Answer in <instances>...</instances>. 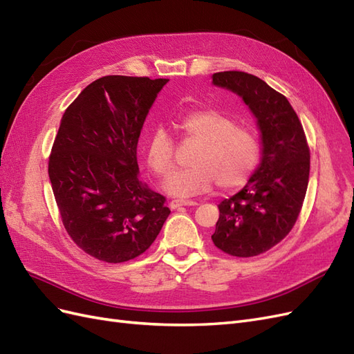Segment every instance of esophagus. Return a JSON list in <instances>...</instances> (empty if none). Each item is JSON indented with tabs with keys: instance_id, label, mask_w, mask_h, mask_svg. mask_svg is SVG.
Masks as SVG:
<instances>
[{
	"instance_id": "1",
	"label": "esophagus",
	"mask_w": 354,
	"mask_h": 354,
	"mask_svg": "<svg viewBox=\"0 0 354 354\" xmlns=\"http://www.w3.org/2000/svg\"><path fill=\"white\" fill-rule=\"evenodd\" d=\"M198 205V202L195 201H181V199H174L169 202V208L171 209H177L180 207H195Z\"/></svg>"
}]
</instances>
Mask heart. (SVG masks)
Returning <instances> with one entry per match:
<instances>
[{"label":"heart","instance_id":"b5f03b06","mask_svg":"<svg viewBox=\"0 0 354 354\" xmlns=\"http://www.w3.org/2000/svg\"><path fill=\"white\" fill-rule=\"evenodd\" d=\"M176 130L181 140L196 145L192 167L165 181L168 194L189 198L208 192L243 186L260 162L259 137L248 127L238 125L217 109H198L180 116ZM146 162L158 177H168L176 168V143L164 128H156L146 143Z\"/></svg>","mask_w":354,"mask_h":354}]
</instances>
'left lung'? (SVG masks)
Here are the masks:
<instances>
[{"label": "left lung", "instance_id": "8db88e82", "mask_svg": "<svg viewBox=\"0 0 354 354\" xmlns=\"http://www.w3.org/2000/svg\"><path fill=\"white\" fill-rule=\"evenodd\" d=\"M212 82L239 94L261 130V164L241 192L220 203L211 236L223 252L248 259L273 248L294 227L307 192L310 149L292 106L263 80L224 71Z\"/></svg>", "mask_w": 354, "mask_h": 354}]
</instances>
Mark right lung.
<instances>
[{"instance_id": "1", "label": "right lung", "mask_w": 354, "mask_h": 354, "mask_svg": "<svg viewBox=\"0 0 354 354\" xmlns=\"http://www.w3.org/2000/svg\"><path fill=\"white\" fill-rule=\"evenodd\" d=\"M168 81L108 75L62 118L48 158L53 194L71 239L100 261L142 255L171 212L165 196L138 180L137 165L146 115Z\"/></svg>"}]
</instances>
